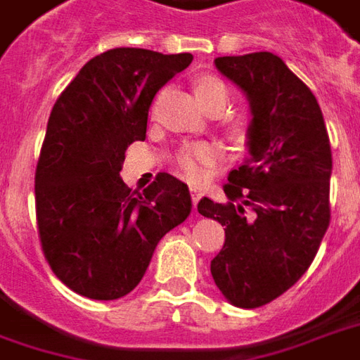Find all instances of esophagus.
Here are the masks:
<instances>
[{
    "label": "esophagus",
    "mask_w": 360,
    "mask_h": 360,
    "mask_svg": "<svg viewBox=\"0 0 360 360\" xmlns=\"http://www.w3.org/2000/svg\"><path fill=\"white\" fill-rule=\"evenodd\" d=\"M188 191H191V198H193V205L197 206L198 200H200V198H202V195H205V188L191 185V187H188Z\"/></svg>",
    "instance_id": "1"
}]
</instances>
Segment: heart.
Instances as JSON below:
<instances>
[{
    "label": "heart",
    "mask_w": 360,
    "mask_h": 360,
    "mask_svg": "<svg viewBox=\"0 0 360 360\" xmlns=\"http://www.w3.org/2000/svg\"><path fill=\"white\" fill-rule=\"evenodd\" d=\"M197 97L206 109L210 110L216 105L228 101V87L222 79L214 75H205L197 79ZM220 158V150L210 142H191L183 144L175 154V163L181 169V173L191 181H198L205 175L206 167L214 165Z\"/></svg>",
    "instance_id": "heart-1"
}]
</instances>
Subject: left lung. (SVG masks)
Masks as SVG:
<instances>
[{"mask_svg": "<svg viewBox=\"0 0 360 360\" xmlns=\"http://www.w3.org/2000/svg\"><path fill=\"white\" fill-rule=\"evenodd\" d=\"M214 64L250 101V158L228 175L230 202L205 197L197 208L226 232L210 261L216 286L233 306L259 308L286 292L320 250L329 226L331 148L314 93L281 58L253 52Z\"/></svg>", "mask_w": 360, "mask_h": 360, "instance_id": "obj_1", "label": "left lung"}]
</instances>
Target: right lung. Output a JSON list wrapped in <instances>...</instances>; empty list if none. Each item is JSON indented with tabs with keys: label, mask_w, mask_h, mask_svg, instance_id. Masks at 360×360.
Returning a JSON list of instances; mask_svg holds the SVG:
<instances>
[{
	"label": "right lung",
	"mask_w": 360,
	"mask_h": 360,
	"mask_svg": "<svg viewBox=\"0 0 360 360\" xmlns=\"http://www.w3.org/2000/svg\"><path fill=\"white\" fill-rule=\"evenodd\" d=\"M191 54L112 49L91 58L54 103L42 142L34 202L54 275L91 300L134 290L165 233L187 220L183 181L158 173L142 193L120 179L124 152L144 140L155 93Z\"/></svg>",
	"instance_id": "1"
}]
</instances>
